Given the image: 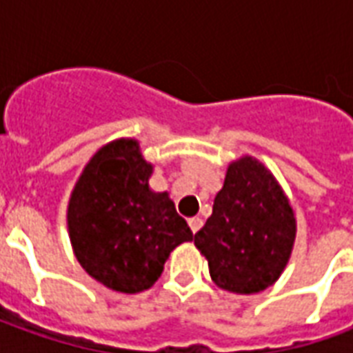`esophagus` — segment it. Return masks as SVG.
I'll return each instance as SVG.
<instances>
[{"mask_svg": "<svg viewBox=\"0 0 353 353\" xmlns=\"http://www.w3.org/2000/svg\"><path fill=\"white\" fill-rule=\"evenodd\" d=\"M189 227H191L192 232H199L200 227H202V219L200 217H191L189 219Z\"/></svg>", "mask_w": 353, "mask_h": 353, "instance_id": "1", "label": "esophagus"}]
</instances>
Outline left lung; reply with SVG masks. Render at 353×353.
I'll return each instance as SVG.
<instances>
[{
    "mask_svg": "<svg viewBox=\"0 0 353 353\" xmlns=\"http://www.w3.org/2000/svg\"><path fill=\"white\" fill-rule=\"evenodd\" d=\"M289 200L268 170L252 157L232 162L214 212L194 234L210 276L232 293H259L280 278L295 242Z\"/></svg>",
    "mask_w": 353,
    "mask_h": 353,
    "instance_id": "left-lung-1",
    "label": "left lung"
}]
</instances>
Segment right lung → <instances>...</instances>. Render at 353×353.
<instances>
[{"instance_id": "obj_1", "label": "right lung", "mask_w": 353, "mask_h": 353, "mask_svg": "<svg viewBox=\"0 0 353 353\" xmlns=\"http://www.w3.org/2000/svg\"><path fill=\"white\" fill-rule=\"evenodd\" d=\"M151 174L138 141L117 139L90 159L70 199L75 257L94 280L121 293L151 288L170 252L192 240L168 194L149 189Z\"/></svg>"}]
</instances>
